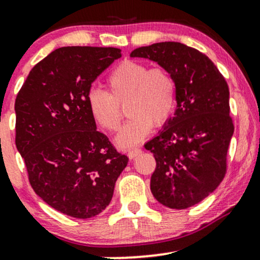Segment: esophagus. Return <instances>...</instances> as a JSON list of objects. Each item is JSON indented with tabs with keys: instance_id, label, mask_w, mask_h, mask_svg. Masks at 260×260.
<instances>
[{
	"instance_id": "obj_1",
	"label": "esophagus",
	"mask_w": 260,
	"mask_h": 260,
	"mask_svg": "<svg viewBox=\"0 0 260 260\" xmlns=\"http://www.w3.org/2000/svg\"><path fill=\"white\" fill-rule=\"evenodd\" d=\"M142 153V150H140L139 148H136V149H131V150L127 151V156L129 157V159H134L136 156H138V155Z\"/></svg>"
}]
</instances>
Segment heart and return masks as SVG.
<instances>
[{
    "instance_id": "obj_1",
    "label": "heart",
    "mask_w": 260,
    "mask_h": 260,
    "mask_svg": "<svg viewBox=\"0 0 260 260\" xmlns=\"http://www.w3.org/2000/svg\"><path fill=\"white\" fill-rule=\"evenodd\" d=\"M109 92L89 91L88 107L91 117L103 129L115 132L123 118L121 106L129 116L116 143L122 148L138 144L151 131L171 118L176 106V82L168 68L149 67L147 63L124 59L106 78Z\"/></svg>"
}]
</instances>
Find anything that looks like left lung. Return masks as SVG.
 Segmentation results:
<instances>
[{
  "mask_svg": "<svg viewBox=\"0 0 260 260\" xmlns=\"http://www.w3.org/2000/svg\"><path fill=\"white\" fill-rule=\"evenodd\" d=\"M131 57L157 62L174 76L175 116L144 147L156 161L150 180L155 199L171 209L192 207L216 189L228 170L235 129L228 83L208 56L181 43L138 47Z\"/></svg>",
  "mask_w": 260,
  "mask_h": 260,
  "instance_id": "obj_1",
  "label": "left lung"
}]
</instances>
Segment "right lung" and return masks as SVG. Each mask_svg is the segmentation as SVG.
Returning <instances> with one entry per match:
<instances>
[{"label":"right lung","mask_w":260,"mask_h":260,"mask_svg":"<svg viewBox=\"0 0 260 260\" xmlns=\"http://www.w3.org/2000/svg\"><path fill=\"white\" fill-rule=\"evenodd\" d=\"M120 57L116 47H59L32 67L17 95L16 145L30 186L68 216L105 210L128 164L96 131L86 101L92 82Z\"/></svg>","instance_id":"obj_1"}]
</instances>
